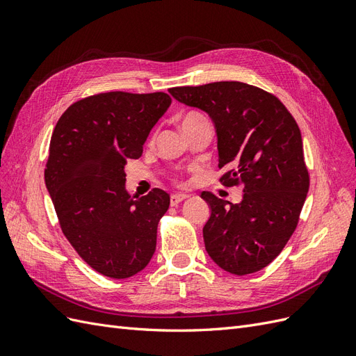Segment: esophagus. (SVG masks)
<instances>
[{
	"instance_id": "obj_1",
	"label": "esophagus",
	"mask_w": 356,
	"mask_h": 356,
	"mask_svg": "<svg viewBox=\"0 0 356 356\" xmlns=\"http://www.w3.org/2000/svg\"><path fill=\"white\" fill-rule=\"evenodd\" d=\"M188 196L187 195H182V193H178V195H172L170 196V204H178L179 202L186 200Z\"/></svg>"
}]
</instances>
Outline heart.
<instances>
[{"label": "heart", "instance_id": "b5f03b06", "mask_svg": "<svg viewBox=\"0 0 356 356\" xmlns=\"http://www.w3.org/2000/svg\"><path fill=\"white\" fill-rule=\"evenodd\" d=\"M199 118H202V115H199V114H187L184 118H182V126H186L191 122H196V120H199Z\"/></svg>", "mask_w": 356, "mask_h": 356}]
</instances>
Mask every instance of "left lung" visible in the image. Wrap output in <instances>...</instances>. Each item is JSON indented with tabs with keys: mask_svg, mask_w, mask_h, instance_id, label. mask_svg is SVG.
<instances>
[{
	"mask_svg": "<svg viewBox=\"0 0 356 356\" xmlns=\"http://www.w3.org/2000/svg\"><path fill=\"white\" fill-rule=\"evenodd\" d=\"M169 93L208 113L217 129L224 186H243L241 203L203 191L211 217L204 248L222 270L250 275L281 254L293 236L309 191L297 122L275 95L241 81L172 88Z\"/></svg>",
	"mask_w": 356,
	"mask_h": 356,
	"instance_id": "1",
	"label": "left lung"
}]
</instances>
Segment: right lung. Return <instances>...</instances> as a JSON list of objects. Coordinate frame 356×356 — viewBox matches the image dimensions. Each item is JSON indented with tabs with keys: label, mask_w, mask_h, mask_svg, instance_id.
<instances>
[{
	"label": "right lung",
	"mask_w": 356,
	"mask_h": 356,
	"mask_svg": "<svg viewBox=\"0 0 356 356\" xmlns=\"http://www.w3.org/2000/svg\"><path fill=\"white\" fill-rule=\"evenodd\" d=\"M168 93L105 92L70 105L53 131L46 187L62 233L93 270L113 279L141 272L156 251L166 191H126L124 166L166 113Z\"/></svg>",
	"instance_id": "obj_1"
}]
</instances>
